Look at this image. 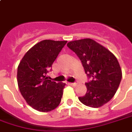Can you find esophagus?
I'll use <instances>...</instances> for the list:
<instances>
[{
  "mask_svg": "<svg viewBox=\"0 0 132 132\" xmlns=\"http://www.w3.org/2000/svg\"><path fill=\"white\" fill-rule=\"evenodd\" d=\"M69 85L72 86H77V83H69Z\"/></svg>",
  "mask_w": 132,
  "mask_h": 132,
  "instance_id": "esophagus-1",
  "label": "esophagus"
}]
</instances>
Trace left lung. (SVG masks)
<instances>
[{"instance_id": "1", "label": "left lung", "mask_w": 132, "mask_h": 132, "mask_svg": "<svg viewBox=\"0 0 132 132\" xmlns=\"http://www.w3.org/2000/svg\"><path fill=\"white\" fill-rule=\"evenodd\" d=\"M67 46L78 56L85 73L92 80L79 101L87 106H102L113 98L122 78L117 59L110 51L91 38L70 41Z\"/></svg>"}]
</instances>
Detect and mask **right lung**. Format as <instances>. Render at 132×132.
Here are the masks:
<instances>
[{
  "instance_id": "right-lung-1",
  "label": "right lung",
  "mask_w": 132,
  "mask_h": 132,
  "mask_svg": "<svg viewBox=\"0 0 132 132\" xmlns=\"http://www.w3.org/2000/svg\"><path fill=\"white\" fill-rule=\"evenodd\" d=\"M67 40H44L28 51L18 66L20 92L28 105L48 112L59 105L66 84L48 80L46 75Z\"/></svg>"
}]
</instances>
